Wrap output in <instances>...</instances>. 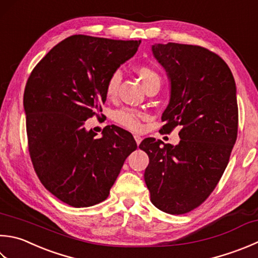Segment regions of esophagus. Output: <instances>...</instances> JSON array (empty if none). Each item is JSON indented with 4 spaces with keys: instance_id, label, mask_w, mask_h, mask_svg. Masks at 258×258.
Segmentation results:
<instances>
[{
    "instance_id": "34e87169",
    "label": "esophagus",
    "mask_w": 258,
    "mask_h": 258,
    "mask_svg": "<svg viewBox=\"0 0 258 258\" xmlns=\"http://www.w3.org/2000/svg\"><path fill=\"white\" fill-rule=\"evenodd\" d=\"M134 140H135V142H136V144H140L141 143V141H142V138H141V136L139 135V134H134Z\"/></svg>"
}]
</instances>
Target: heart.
Wrapping results in <instances>:
<instances>
[{
	"label": "heart",
	"mask_w": 258,
	"mask_h": 258,
	"mask_svg": "<svg viewBox=\"0 0 258 258\" xmlns=\"http://www.w3.org/2000/svg\"><path fill=\"white\" fill-rule=\"evenodd\" d=\"M136 74H138L141 83H142L143 87L145 89L151 85H154V84L160 85L161 83V77L159 76V74L152 68L146 67V66H141V67H139L136 69ZM120 79H122V76H120L118 72H116L110 76V78L107 82V85H106V96H107L108 98H113L116 95V93H117ZM113 118L116 123H118L119 125L124 126V127L133 130V131L139 130L141 126V123H140L141 114L134 109L123 108V109L116 110L113 115Z\"/></svg>",
	"instance_id": "obj_1"
}]
</instances>
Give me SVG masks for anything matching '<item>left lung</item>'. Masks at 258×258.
<instances>
[{"mask_svg": "<svg viewBox=\"0 0 258 258\" xmlns=\"http://www.w3.org/2000/svg\"><path fill=\"white\" fill-rule=\"evenodd\" d=\"M152 53L170 82L161 131L182 130L176 145L142 141L144 180L156 208L182 215L208 198L228 164L238 130L236 84L224 60L199 45L155 43Z\"/></svg>", "mask_w": 258, "mask_h": 258, "instance_id": "8db88e82", "label": "left lung"}]
</instances>
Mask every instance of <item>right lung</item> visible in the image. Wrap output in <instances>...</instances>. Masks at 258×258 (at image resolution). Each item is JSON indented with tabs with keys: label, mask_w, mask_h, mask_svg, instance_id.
I'll return each mask as SVG.
<instances>
[{
	"label": "right lung",
	"mask_w": 258,
	"mask_h": 258,
	"mask_svg": "<svg viewBox=\"0 0 258 258\" xmlns=\"http://www.w3.org/2000/svg\"><path fill=\"white\" fill-rule=\"evenodd\" d=\"M141 41L72 35L44 55L24 89L29 152L40 181L59 200L80 208L107 198L138 145L130 132L85 127L106 102V85Z\"/></svg>",
	"instance_id": "1"
}]
</instances>
